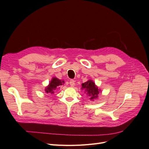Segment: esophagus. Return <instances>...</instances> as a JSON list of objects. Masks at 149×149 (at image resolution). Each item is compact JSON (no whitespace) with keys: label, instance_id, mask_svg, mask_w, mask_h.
Here are the masks:
<instances>
[{"label":"esophagus","instance_id":"esophagus-1","mask_svg":"<svg viewBox=\"0 0 149 149\" xmlns=\"http://www.w3.org/2000/svg\"><path fill=\"white\" fill-rule=\"evenodd\" d=\"M70 86H71V87H74V84H75L74 81V80H73V79L70 80Z\"/></svg>","mask_w":149,"mask_h":149}]
</instances>
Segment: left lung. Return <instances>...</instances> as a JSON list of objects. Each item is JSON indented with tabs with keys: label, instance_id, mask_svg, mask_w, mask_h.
Instances as JSON below:
<instances>
[{
	"label": "left lung",
	"instance_id": "8db88e82",
	"mask_svg": "<svg viewBox=\"0 0 149 149\" xmlns=\"http://www.w3.org/2000/svg\"><path fill=\"white\" fill-rule=\"evenodd\" d=\"M82 89H84L85 93L88 94L90 100H94L98 97V95L100 94L101 90L98 89V87L96 86L92 80L89 79L88 81L82 84Z\"/></svg>",
	"mask_w": 149,
	"mask_h": 149
}]
</instances>
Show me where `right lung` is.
Returning a JSON list of instances; mask_svg holds the SVG:
<instances>
[{
    "instance_id": "obj_1",
    "label": "right lung",
    "mask_w": 149,
    "mask_h": 149,
    "mask_svg": "<svg viewBox=\"0 0 149 149\" xmlns=\"http://www.w3.org/2000/svg\"><path fill=\"white\" fill-rule=\"evenodd\" d=\"M63 83H64L63 80L61 81V79H58L57 78L53 77L50 83H49L48 86L45 88V91L47 93L53 94L55 93V90H56L58 88H59L60 86L62 85Z\"/></svg>"
}]
</instances>
